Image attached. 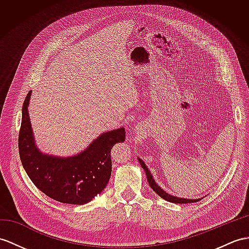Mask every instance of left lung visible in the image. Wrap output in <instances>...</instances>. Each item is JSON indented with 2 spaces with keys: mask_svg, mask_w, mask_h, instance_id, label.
I'll list each match as a JSON object with an SVG mask.
<instances>
[{
  "mask_svg": "<svg viewBox=\"0 0 249 249\" xmlns=\"http://www.w3.org/2000/svg\"><path fill=\"white\" fill-rule=\"evenodd\" d=\"M138 160H139V163H141V166L142 167L143 171L145 172V175H147V179H148V183L150 185V187L152 188V189L159 195L161 198L166 199V201L168 202H171V203H175V204H188V203H196V202H198L201 201V199L203 197H199V198H184V197H178V196H172L170 195V193L166 192L165 190L162 189L161 187H160L159 185H157L156 181L154 180L153 178V175L151 174L150 170L148 169V167L145 166V163L143 162V160L142 159H139L138 157Z\"/></svg>",
  "mask_w": 249,
  "mask_h": 249,
  "instance_id": "obj_1",
  "label": "left lung"
}]
</instances>
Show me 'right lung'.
Instances as JSON below:
<instances>
[{"instance_id":"add662e5","label":"right lung","mask_w":249,"mask_h":249,"mask_svg":"<svg viewBox=\"0 0 249 249\" xmlns=\"http://www.w3.org/2000/svg\"><path fill=\"white\" fill-rule=\"evenodd\" d=\"M32 90L22 107L19 152L22 165L35 186L47 196L64 204L83 205L100 195L112 173L111 150L125 141L124 128L107 131L72 156L44 153L38 148L28 107Z\"/></svg>"}]
</instances>
